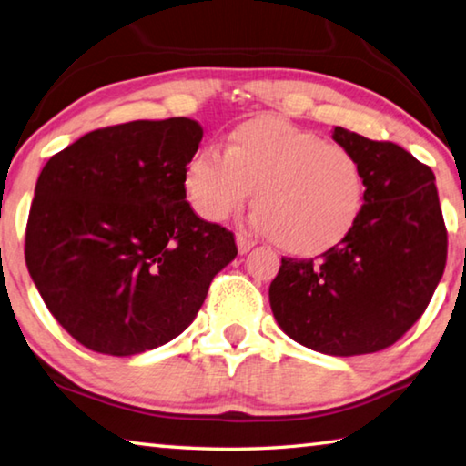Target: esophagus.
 <instances>
[{"label": "esophagus", "instance_id": "34e87169", "mask_svg": "<svg viewBox=\"0 0 466 466\" xmlns=\"http://www.w3.org/2000/svg\"><path fill=\"white\" fill-rule=\"evenodd\" d=\"M236 245H238V253L240 255H247L248 250L255 247V240L248 238L247 234H238V236H236Z\"/></svg>", "mask_w": 466, "mask_h": 466}]
</instances>
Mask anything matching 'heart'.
I'll return each mask as SVG.
<instances>
[{"instance_id":"b5f03b06","label":"heart","mask_w":466,"mask_h":466,"mask_svg":"<svg viewBox=\"0 0 466 466\" xmlns=\"http://www.w3.org/2000/svg\"><path fill=\"white\" fill-rule=\"evenodd\" d=\"M182 187L198 218L219 224L245 207L255 188L253 224L294 255L342 242L365 205V176L350 149L276 116L228 132L224 153L203 147L188 159Z\"/></svg>"}]
</instances>
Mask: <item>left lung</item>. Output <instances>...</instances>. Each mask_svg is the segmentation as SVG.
<instances>
[{"label":"left lung","mask_w":466,"mask_h":466,"mask_svg":"<svg viewBox=\"0 0 466 466\" xmlns=\"http://www.w3.org/2000/svg\"><path fill=\"white\" fill-rule=\"evenodd\" d=\"M331 137L363 167V211L317 261L282 259L269 305L294 342L354 357L392 346L425 313L446 268L448 234L431 167L388 140L342 127Z\"/></svg>","instance_id":"8db88e82"}]
</instances>
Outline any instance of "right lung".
I'll list each match as a JSON object with an SVG mask.
<instances>
[{
	"label": "right lung",
	"mask_w": 466,
	"mask_h": 466,
	"mask_svg": "<svg viewBox=\"0 0 466 466\" xmlns=\"http://www.w3.org/2000/svg\"><path fill=\"white\" fill-rule=\"evenodd\" d=\"M203 138L190 117L88 132L41 169L25 259L49 313L88 350L132 357L180 336L234 234L197 216L182 174Z\"/></svg>",
	"instance_id": "right-lung-1"
}]
</instances>
